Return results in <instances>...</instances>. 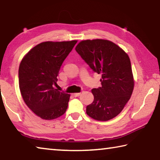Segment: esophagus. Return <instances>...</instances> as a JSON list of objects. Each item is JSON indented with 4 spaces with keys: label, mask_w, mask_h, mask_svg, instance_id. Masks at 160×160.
I'll use <instances>...</instances> for the list:
<instances>
[{
    "label": "esophagus",
    "mask_w": 160,
    "mask_h": 160,
    "mask_svg": "<svg viewBox=\"0 0 160 160\" xmlns=\"http://www.w3.org/2000/svg\"><path fill=\"white\" fill-rule=\"evenodd\" d=\"M80 94H81V93H74V94H72V96L75 97H79Z\"/></svg>",
    "instance_id": "esophagus-1"
}]
</instances>
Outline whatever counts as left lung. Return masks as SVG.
<instances>
[{
  "label": "left lung",
  "mask_w": 160,
  "mask_h": 160,
  "mask_svg": "<svg viewBox=\"0 0 160 160\" xmlns=\"http://www.w3.org/2000/svg\"><path fill=\"white\" fill-rule=\"evenodd\" d=\"M75 50L94 72L102 75V87L94 88V101L86 108L89 116L106 121L121 112L134 88L131 61L128 54L106 39L84 40Z\"/></svg>",
  "instance_id": "obj_1"
}]
</instances>
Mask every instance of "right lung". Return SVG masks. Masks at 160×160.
<instances>
[{
  "mask_svg": "<svg viewBox=\"0 0 160 160\" xmlns=\"http://www.w3.org/2000/svg\"><path fill=\"white\" fill-rule=\"evenodd\" d=\"M45 42L24 56L19 67V87L24 102L35 114L52 120L64 114L70 94L54 88L61 66L77 43Z\"/></svg>",
  "mask_w": 160,
  "mask_h": 160,
  "instance_id": "1",
  "label": "right lung"
}]
</instances>
